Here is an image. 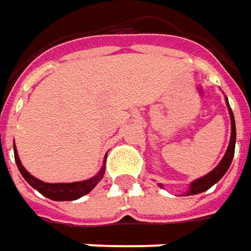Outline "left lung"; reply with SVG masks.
I'll list each match as a JSON object with an SVG mask.
<instances>
[{"label":"left lung","mask_w":251,"mask_h":251,"mask_svg":"<svg viewBox=\"0 0 251 251\" xmlns=\"http://www.w3.org/2000/svg\"><path fill=\"white\" fill-rule=\"evenodd\" d=\"M226 107H228V111H229V118H231V140H229V144L226 148V152L224 155V158L221 159L219 165L211 170L210 173H207L203 177L198 178L195 181H192L190 184V190L187 194L184 195H197L201 194L203 191L209 190L210 187H213L214 184L221 180V177L226 175V170L231 166V162H232L233 154H235V141H236V127H235V118H233L232 110L229 108V103H228V99L226 97ZM159 187H162V184H159Z\"/></svg>","instance_id":"1"}]
</instances>
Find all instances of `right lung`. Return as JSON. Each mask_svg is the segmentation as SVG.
Masks as SVG:
<instances>
[{
	"label": "right lung",
	"mask_w": 251,
	"mask_h": 251,
	"mask_svg": "<svg viewBox=\"0 0 251 251\" xmlns=\"http://www.w3.org/2000/svg\"><path fill=\"white\" fill-rule=\"evenodd\" d=\"M13 151H15V161L18 165L19 172L22 173V176L25 177V180L27 183L31 185L32 188L38 191L40 194H42L44 197L49 198L52 201H75L78 198L83 197L86 194H89L90 191L93 190L97 185V183L103 178L104 172H105V166L103 165L101 170L97 173L95 177H92L89 180L85 181H76V183H44L38 178H35L34 176H31L22 165V162L19 159L18 151L16 147L13 146ZM105 162V159H104Z\"/></svg>",
	"instance_id": "obj_1"
}]
</instances>
